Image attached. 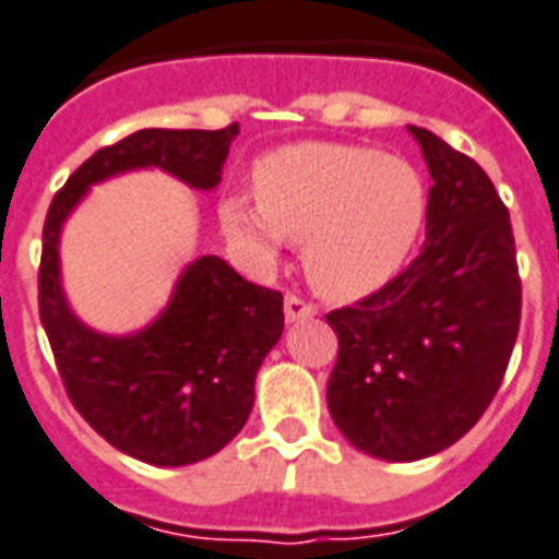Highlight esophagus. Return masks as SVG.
Here are the masks:
<instances>
[{
	"mask_svg": "<svg viewBox=\"0 0 559 559\" xmlns=\"http://www.w3.org/2000/svg\"><path fill=\"white\" fill-rule=\"evenodd\" d=\"M283 310H286V322H304V319H312V316H316V304L298 298V295H286Z\"/></svg>",
	"mask_w": 559,
	"mask_h": 559,
	"instance_id": "1",
	"label": "esophagus"
}]
</instances>
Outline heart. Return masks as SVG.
Wrapping results in <instances>:
<instances>
[{
  "label": "heart",
  "mask_w": 559,
  "mask_h": 559,
  "mask_svg": "<svg viewBox=\"0 0 559 559\" xmlns=\"http://www.w3.org/2000/svg\"><path fill=\"white\" fill-rule=\"evenodd\" d=\"M255 183L259 198L231 195L219 207L231 247L267 267L286 240H304L310 283L334 300L385 286L425 228V177L370 146H283L259 162Z\"/></svg>",
  "instance_id": "heart-1"
}]
</instances>
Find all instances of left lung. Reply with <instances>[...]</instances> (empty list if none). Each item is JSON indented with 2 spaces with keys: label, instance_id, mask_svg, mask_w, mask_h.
Masks as SVG:
<instances>
[{
  "label": "left lung",
  "instance_id": "obj_1",
  "mask_svg": "<svg viewBox=\"0 0 559 559\" xmlns=\"http://www.w3.org/2000/svg\"><path fill=\"white\" fill-rule=\"evenodd\" d=\"M409 132L433 180L425 247L370 298L328 312L340 340L328 409L382 461L430 457L476 425L521 324L512 223L490 177L433 132Z\"/></svg>",
  "mask_w": 559,
  "mask_h": 559
}]
</instances>
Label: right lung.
<instances>
[{
    "instance_id": "1",
    "label": "right lung",
    "mask_w": 559,
    "mask_h": 559,
    "mask_svg": "<svg viewBox=\"0 0 559 559\" xmlns=\"http://www.w3.org/2000/svg\"><path fill=\"white\" fill-rule=\"evenodd\" d=\"M237 122L141 129L102 146L50 201L38 271V312L71 403L114 449L153 466H186L225 449L255 403V373L283 336V295L243 280L219 255L186 264L168 307L134 334H102L62 292L59 235L90 186L162 168L192 189L223 180Z\"/></svg>"
}]
</instances>
